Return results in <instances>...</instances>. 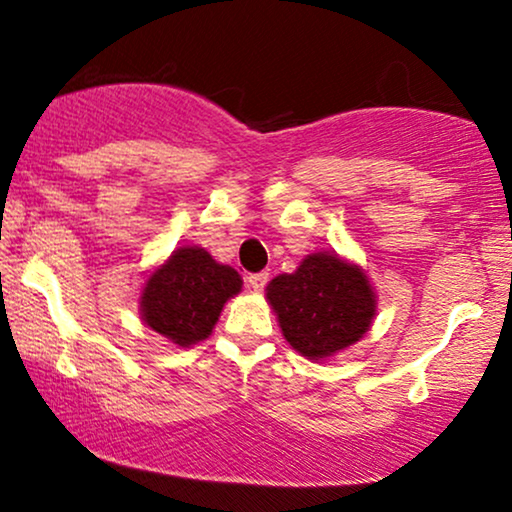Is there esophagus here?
<instances>
[{
    "mask_svg": "<svg viewBox=\"0 0 512 512\" xmlns=\"http://www.w3.org/2000/svg\"><path fill=\"white\" fill-rule=\"evenodd\" d=\"M265 284H268V272H256V275L247 277V286L256 293H261L265 289Z\"/></svg>",
    "mask_w": 512,
    "mask_h": 512,
    "instance_id": "obj_1",
    "label": "esophagus"
}]
</instances>
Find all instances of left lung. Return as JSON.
<instances>
[{"label":"left lung","instance_id":"obj_1","mask_svg":"<svg viewBox=\"0 0 512 512\" xmlns=\"http://www.w3.org/2000/svg\"><path fill=\"white\" fill-rule=\"evenodd\" d=\"M284 340L310 361H326L370 331L377 293L366 270L331 251L305 256L296 272L265 286Z\"/></svg>","mask_w":512,"mask_h":512}]
</instances>
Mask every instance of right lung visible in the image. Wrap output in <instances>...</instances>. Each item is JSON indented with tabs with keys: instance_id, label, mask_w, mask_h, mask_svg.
Listing matches in <instances>:
<instances>
[{
	"instance_id": "1",
	"label": "right lung",
	"mask_w": 512,
	"mask_h": 512,
	"mask_svg": "<svg viewBox=\"0 0 512 512\" xmlns=\"http://www.w3.org/2000/svg\"><path fill=\"white\" fill-rule=\"evenodd\" d=\"M242 291L235 268L214 261L207 249L184 244L151 270L139 293V317L177 347L212 335L223 305Z\"/></svg>"
}]
</instances>
